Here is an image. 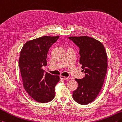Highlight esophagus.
I'll list each match as a JSON object with an SVG mask.
<instances>
[{
    "mask_svg": "<svg viewBox=\"0 0 122 122\" xmlns=\"http://www.w3.org/2000/svg\"><path fill=\"white\" fill-rule=\"evenodd\" d=\"M60 77L61 80H68L70 79V77H65V76H60Z\"/></svg>",
    "mask_w": 122,
    "mask_h": 122,
    "instance_id": "34e87169",
    "label": "esophagus"
}]
</instances>
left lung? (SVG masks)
<instances>
[{
	"instance_id": "8db88e82",
	"label": "left lung",
	"mask_w": 122,
	"mask_h": 122,
	"mask_svg": "<svg viewBox=\"0 0 122 122\" xmlns=\"http://www.w3.org/2000/svg\"><path fill=\"white\" fill-rule=\"evenodd\" d=\"M69 38L80 48V63L85 73L83 79H75L78 87L73 98L76 102L85 105L95 99L102 88L107 73V55L103 44L95 38L87 36Z\"/></svg>"
}]
</instances>
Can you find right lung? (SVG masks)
Returning <instances> with one entry per match:
<instances>
[{
  "label": "right lung",
  "mask_w": 122,
  "mask_h": 122,
  "mask_svg": "<svg viewBox=\"0 0 122 122\" xmlns=\"http://www.w3.org/2000/svg\"><path fill=\"white\" fill-rule=\"evenodd\" d=\"M59 36H42L27 41L21 50L19 64L23 85L29 95L38 102L47 103L55 97L60 77L42 69L47 65L48 52Z\"/></svg>",
  "instance_id": "1"
}]
</instances>
